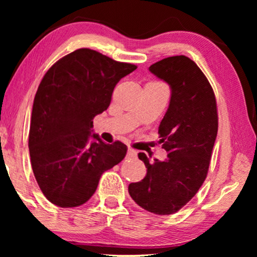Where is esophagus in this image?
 <instances>
[{
	"mask_svg": "<svg viewBox=\"0 0 257 257\" xmlns=\"http://www.w3.org/2000/svg\"><path fill=\"white\" fill-rule=\"evenodd\" d=\"M127 157L128 158H136L137 157V151H135L133 149H128Z\"/></svg>",
	"mask_w": 257,
	"mask_h": 257,
	"instance_id": "obj_1",
	"label": "esophagus"
}]
</instances>
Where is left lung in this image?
<instances>
[{
  "label": "left lung",
  "instance_id": "1",
  "mask_svg": "<svg viewBox=\"0 0 257 257\" xmlns=\"http://www.w3.org/2000/svg\"><path fill=\"white\" fill-rule=\"evenodd\" d=\"M150 71L171 87V100L159 125V144L167 159L138 157L147 173L128 185L131 198L151 213L170 215L181 209L201 187L217 135L214 91L198 65L186 56L161 59Z\"/></svg>",
  "mask_w": 257,
  "mask_h": 257
}]
</instances>
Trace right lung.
Segmentation results:
<instances>
[{
    "label": "right lung",
    "instance_id": "add662e5",
    "mask_svg": "<svg viewBox=\"0 0 257 257\" xmlns=\"http://www.w3.org/2000/svg\"><path fill=\"white\" fill-rule=\"evenodd\" d=\"M136 69L84 48L44 75L34 99L29 152L37 184L51 203L63 208L85 203L101 174L125 158L126 145L105 144L91 132L93 118L110 105L114 86Z\"/></svg>",
    "mask_w": 257,
    "mask_h": 257
}]
</instances>
